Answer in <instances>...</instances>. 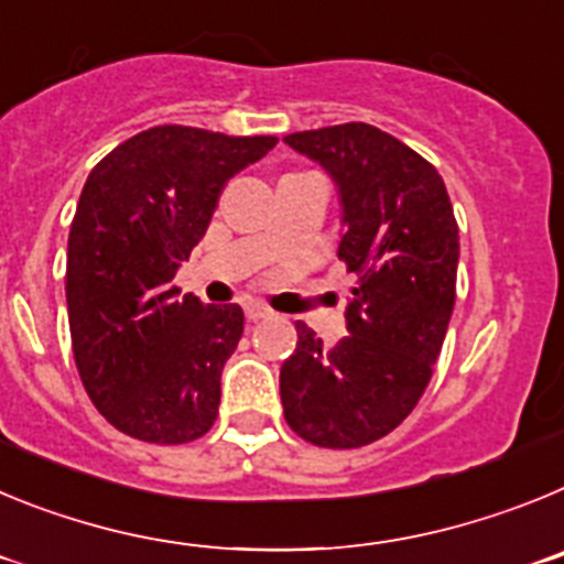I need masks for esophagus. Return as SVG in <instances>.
Wrapping results in <instances>:
<instances>
[{"instance_id":"esophagus-1","label":"esophagus","mask_w":564,"mask_h":564,"mask_svg":"<svg viewBox=\"0 0 564 564\" xmlns=\"http://www.w3.org/2000/svg\"><path fill=\"white\" fill-rule=\"evenodd\" d=\"M246 316L248 322H262V318L271 316V311L265 305H259V302H246Z\"/></svg>"}]
</instances>
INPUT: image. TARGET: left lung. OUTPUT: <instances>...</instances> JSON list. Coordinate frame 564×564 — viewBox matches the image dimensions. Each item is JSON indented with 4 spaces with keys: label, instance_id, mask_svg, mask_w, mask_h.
<instances>
[{
    "label": "left lung",
    "instance_id": "1",
    "mask_svg": "<svg viewBox=\"0 0 564 564\" xmlns=\"http://www.w3.org/2000/svg\"><path fill=\"white\" fill-rule=\"evenodd\" d=\"M285 143L336 181L338 259L356 273L336 347L296 322L279 370L285 421L313 446L358 449L403 423L430 383L455 311L457 220L437 169L378 127L338 123Z\"/></svg>",
    "mask_w": 564,
    "mask_h": 564
}]
</instances>
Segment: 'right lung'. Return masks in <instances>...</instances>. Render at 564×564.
Wrapping results in <instances>:
<instances>
[{
  "mask_svg": "<svg viewBox=\"0 0 564 564\" xmlns=\"http://www.w3.org/2000/svg\"><path fill=\"white\" fill-rule=\"evenodd\" d=\"M273 147V134L166 123L89 172L67 239L69 338L89 401L123 435L177 446L217 421L223 364L246 316L239 305L181 296L174 273L226 183Z\"/></svg>",
  "mask_w": 564,
  "mask_h": 564,
  "instance_id": "add662e5",
  "label": "right lung"
}]
</instances>
